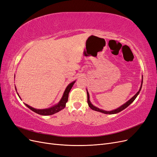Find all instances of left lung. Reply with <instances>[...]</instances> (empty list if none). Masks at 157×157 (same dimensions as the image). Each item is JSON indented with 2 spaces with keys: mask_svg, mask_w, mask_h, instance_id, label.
<instances>
[{
  "mask_svg": "<svg viewBox=\"0 0 157 157\" xmlns=\"http://www.w3.org/2000/svg\"><path fill=\"white\" fill-rule=\"evenodd\" d=\"M142 84H143V76H142V80H141V86H140V88L139 90V91L137 92L134 96H133L130 99H129L128 101H126L124 104H123L122 105H121V107H119L118 108L116 109H114V110H112V111H105V110H103V109H99L97 107L93 105L92 103L90 102V96H89V93L88 92V90L86 89V91H87V98H88V99H87V101H88V106L91 108L92 110H94L96 111H98V112H101V113H103L104 114H109V115H112V114H116V113H119L121 111H122V110H124V109H126V107H128V106H129L130 104L134 101L136 98H137V96H138L140 91H141V87H142Z\"/></svg>",
  "mask_w": 157,
  "mask_h": 157,
  "instance_id": "left-lung-1",
  "label": "left lung"
}]
</instances>
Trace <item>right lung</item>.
<instances>
[{
    "label": "right lung",
    "instance_id": "add662e5",
    "mask_svg": "<svg viewBox=\"0 0 157 157\" xmlns=\"http://www.w3.org/2000/svg\"><path fill=\"white\" fill-rule=\"evenodd\" d=\"M76 80H75V81L71 82L68 86H67V88H65V91H64V93L63 94V96L62 98H61V99H60V101L58 102V103L56 104V105H54V106H52L50 108H48V109H35V108H33L31 106H29V105H27V104L25 103V105L29 108L30 109L31 111H34L35 113L39 114V115H44V116H46V115H53V114H55L56 113H58L59 111H60L61 110H62V109H63L65 107V105H66V103L68 101V97H69V93L70 92L71 89L72 88L73 84H75ZM18 96L20 97V96H19V94L17 92Z\"/></svg>",
    "mask_w": 157,
    "mask_h": 157
}]
</instances>
